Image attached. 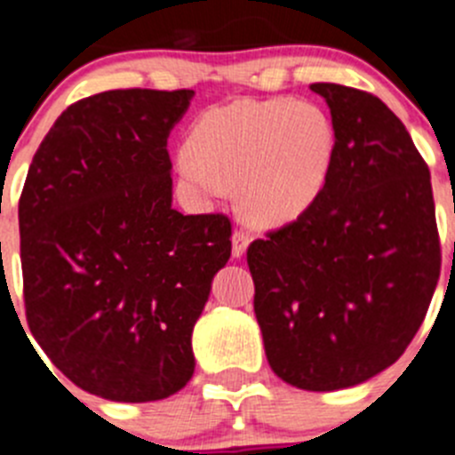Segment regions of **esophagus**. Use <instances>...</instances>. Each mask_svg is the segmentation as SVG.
Wrapping results in <instances>:
<instances>
[{"label":"esophagus","instance_id":"34e87169","mask_svg":"<svg viewBox=\"0 0 455 455\" xmlns=\"http://www.w3.org/2000/svg\"><path fill=\"white\" fill-rule=\"evenodd\" d=\"M231 240H233V256L240 258L244 251H247L249 243H251V235H249L247 231H243V228H237V231L233 233Z\"/></svg>","mask_w":455,"mask_h":455}]
</instances>
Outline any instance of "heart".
<instances>
[{"mask_svg":"<svg viewBox=\"0 0 455 455\" xmlns=\"http://www.w3.org/2000/svg\"><path fill=\"white\" fill-rule=\"evenodd\" d=\"M333 154V122L313 101L237 100L195 117L179 174L206 195L240 186L251 222L285 224L317 202Z\"/></svg>","mask_w":455,"mask_h":455,"instance_id":"b5f03b06","label":"heart"}]
</instances>
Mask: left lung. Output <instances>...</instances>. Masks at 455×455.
Here are the masks:
<instances>
[{
    "instance_id": "1",
    "label": "left lung",
    "mask_w": 455,
    "mask_h": 455,
    "mask_svg": "<svg viewBox=\"0 0 455 455\" xmlns=\"http://www.w3.org/2000/svg\"><path fill=\"white\" fill-rule=\"evenodd\" d=\"M335 154L317 202L247 249L253 313L278 379L301 390L358 386L406 351L427 317L442 251L431 174L379 97L313 84Z\"/></svg>"
}]
</instances>
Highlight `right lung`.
<instances>
[{"label":"right lung","instance_id":"right-lung-1","mask_svg":"<svg viewBox=\"0 0 455 455\" xmlns=\"http://www.w3.org/2000/svg\"><path fill=\"white\" fill-rule=\"evenodd\" d=\"M192 95L129 88L75 101L20 195L31 335L65 379L110 401L186 387L192 329L231 256L227 215L172 208L167 136Z\"/></svg>","mask_w":455,"mask_h":455}]
</instances>
